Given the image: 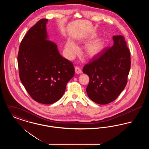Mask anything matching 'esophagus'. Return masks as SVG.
Listing matches in <instances>:
<instances>
[{
    "label": "esophagus",
    "mask_w": 149,
    "mask_h": 149,
    "mask_svg": "<svg viewBox=\"0 0 149 149\" xmlns=\"http://www.w3.org/2000/svg\"><path fill=\"white\" fill-rule=\"evenodd\" d=\"M75 73L76 74H80V72H81V69H80V68H79V67H78V66H75Z\"/></svg>",
    "instance_id": "34e87169"
}]
</instances>
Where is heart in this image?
<instances>
[{
    "mask_svg": "<svg viewBox=\"0 0 149 149\" xmlns=\"http://www.w3.org/2000/svg\"><path fill=\"white\" fill-rule=\"evenodd\" d=\"M93 37L94 36H92ZM105 47L104 42L102 39H98L90 43L85 49V52L89 57H94L97 56ZM78 48L77 45L71 40H68L65 45V51L68 58H71L75 55Z\"/></svg>",
    "mask_w": 149,
    "mask_h": 149,
    "instance_id": "1",
    "label": "heart"
}]
</instances>
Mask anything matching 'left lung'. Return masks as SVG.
Returning a JSON list of instances; mask_svg holds the SVG:
<instances>
[{
    "label": "left lung",
    "mask_w": 149,
    "mask_h": 149,
    "mask_svg": "<svg viewBox=\"0 0 149 149\" xmlns=\"http://www.w3.org/2000/svg\"><path fill=\"white\" fill-rule=\"evenodd\" d=\"M112 47L103 50L85 65L83 72L89 77L86 91L99 104L114 101L125 88L131 67L130 50L122 36H114Z\"/></svg>",
    "instance_id": "1"
}]
</instances>
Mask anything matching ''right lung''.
<instances>
[{"label": "right lung", "mask_w": 149, "mask_h": 149, "mask_svg": "<svg viewBox=\"0 0 149 149\" xmlns=\"http://www.w3.org/2000/svg\"><path fill=\"white\" fill-rule=\"evenodd\" d=\"M47 21L42 19L29 29L18 55L22 84L32 99L45 104L60 99L75 74L72 63L60 54L56 44L47 40Z\"/></svg>", "instance_id": "add662e5"}]
</instances>
